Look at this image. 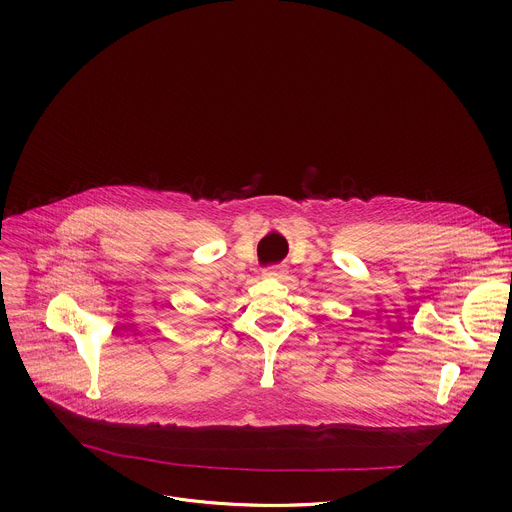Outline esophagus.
<instances>
[{
    "label": "esophagus",
    "instance_id": "obj_1",
    "mask_svg": "<svg viewBox=\"0 0 512 512\" xmlns=\"http://www.w3.org/2000/svg\"><path fill=\"white\" fill-rule=\"evenodd\" d=\"M283 275H285L283 267H267V269H263V277H267V279H279Z\"/></svg>",
    "mask_w": 512,
    "mask_h": 512
}]
</instances>
